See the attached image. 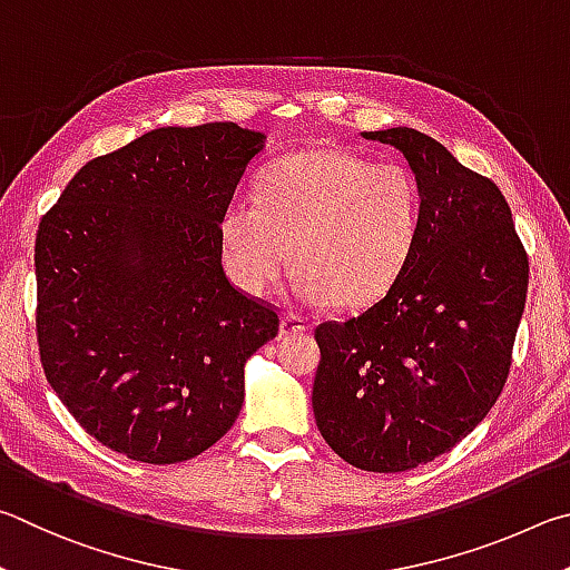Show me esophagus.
I'll return each instance as SVG.
<instances>
[{
    "mask_svg": "<svg viewBox=\"0 0 570 570\" xmlns=\"http://www.w3.org/2000/svg\"><path fill=\"white\" fill-rule=\"evenodd\" d=\"M305 331H307L305 317L293 315V313L283 315V323H279V333H283V335H301Z\"/></svg>",
    "mask_w": 570,
    "mask_h": 570,
    "instance_id": "34e87169",
    "label": "esophagus"
}]
</instances>
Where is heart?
<instances>
[{
    "label": "heart",
    "mask_w": 570,
    "mask_h": 570,
    "mask_svg": "<svg viewBox=\"0 0 570 570\" xmlns=\"http://www.w3.org/2000/svg\"><path fill=\"white\" fill-rule=\"evenodd\" d=\"M423 227V193L403 165L337 147L279 157L259 177V199H233L219 223L229 277L265 295L301 269L307 303L367 307L403 275Z\"/></svg>",
    "instance_id": "1"
}]
</instances>
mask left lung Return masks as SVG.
Returning a JSON list of instances; mask_svg holds the SVG:
<instances>
[{
  "label": "left lung",
  "mask_w": 570,
  "mask_h": 570,
  "mask_svg": "<svg viewBox=\"0 0 570 570\" xmlns=\"http://www.w3.org/2000/svg\"><path fill=\"white\" fill-rule=\"evenodd\" d=\"M401 149L423 193L411 263L381 301L315 327L313 411L361 471L401 473L453 451L503 393L528 255L493 179L411 127L365 132Z\"/></svg>",
  "instance_id": "8db88e82"
}]
</instances>
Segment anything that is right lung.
<instances>
[{
  "mask_svg": "<svg viewBox=\"0 0 570 570\" xmlns=\"http://www.w3.org/2000/svg\"><path fill=\"white\" fill-rule=\"evenodd\" d=\"M265 135L159 127L89 159L37 229V343L49 385L99 443L183 463L239 415L277 307L223 269L219 223Z\"/></svg>",
  "mask_w": 570,
  "mask_h": 570,
  "instance_id": "add662e5",
  "label": "right lung"
}]
</instances>
